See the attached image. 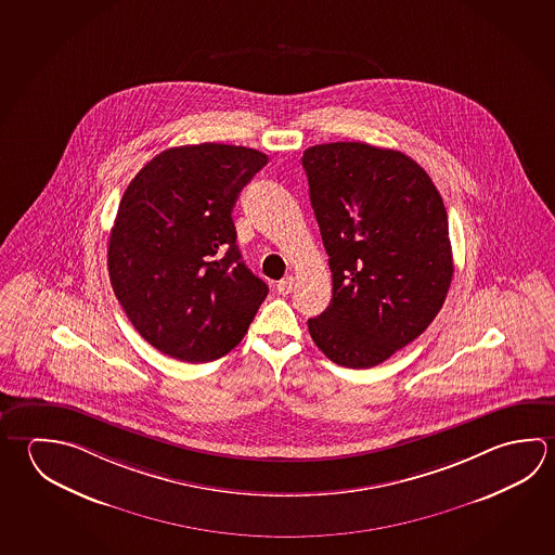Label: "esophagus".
<instances>
[{"mask_svg": "<svg viewBox=\"0 0 555 555\" xmlns=\"http://www.w3.org/2000/svg\"><path fill=\"white\" fill-rule=\"evenodd\" d=\"M292 286H294V279L292 276H286V279H282V281L276 282V292L279 294H288L292 291Z\"/></svg>", "mask_w": 555, "mask_h": 555, "instance_id": "34e87169", "label": "esophagus"}]
</instances>
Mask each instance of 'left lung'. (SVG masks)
Here are the masks:
<instances>
[{"label": "left lung", "instance_id": "left-lung-1", "mask_svg": "<svg viewBox=\"0 0 555 555\" xmlns=\"http://www.w3.org/2000/svg\"><path fill=\"white\" fill-rule=\"evenodd\" d=\"M333 298L311 339L347 369H372L427 330L454 263L442 196L411 157L362 142L304 152Z\"/></svg>", "mask_w": 555, "mask_h": 555}]
</instances>
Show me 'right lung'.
<instances>
[{
	"label": "right lung",
	"instance_id": "add662e5",
	"mask_svg": "<svg viewBox=\"0 0 555 555\" xmlns=\"http://www.w3.org/2000/svg\"><path fill=\"white\" fill-rule=\"evenodd\" d=\"M269 157L254 147H169L138 171L108 237V276L144 339L183 362L244 339L269 286L237 249L235 201Z\"/></svg>",
	"mask_w": 555,
	"mask_h": 555
}]
</instances>
